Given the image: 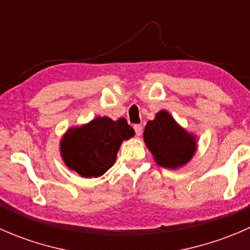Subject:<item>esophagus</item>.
Masks as SVG:
<instances>
[{
	"mask_svg": "<svg viewBox=\"0 0 250 250\" xmlns=\"http://www.w3.org/2000/svg\"><path fill=\"white\" fill-rule=\"evenodd\" d=\"M134 130H135V134H137L138 137H140L141 133H143V125H134Z\"/></svg>",
	"mask_w": 250,
	"mask_h": 250,
	"instance_id": "1",
	"label": "esophagus"
}]
</instances>
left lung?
I'll use <instances>...</instances> for the list:
<instances>
[{
	"instance_id": "1",
	"label": "left lung",
	"mask_w": 250,
	"mask_h": 250,
	"mask_svg": "<svg viewBox=\"0 0 250 250\" xmlns=\"http://www.w3.org/2000/svg\"><path fill=\"white\" fill-rule=\"evenodd\" d=\"M144 141L156 163L176 169L193 157L197 148L196 138L176 123L173 116L162 110L144 129Z\"/></svg>"
}]
</instances>
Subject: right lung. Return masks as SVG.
Here are the masks:
<instances>
[{
  "mask_svg": "<svg viewBox=\"0 0 250 250\" xmlns=\"http://www.w3.org/2000/svg\"><path fill=\"white\" fill-rule=\"evenodd\" d=\"M133 135L134 129L125 118L97 117L70 128L60 141V153L67 168L83 178H98L112 167L121 144Z\"/></svg>",
  "mask_w": 250,
  "mask_h": 250,
  "instance_id": "right-lung-1",
  "label": "right lung"
}]
</instances>
